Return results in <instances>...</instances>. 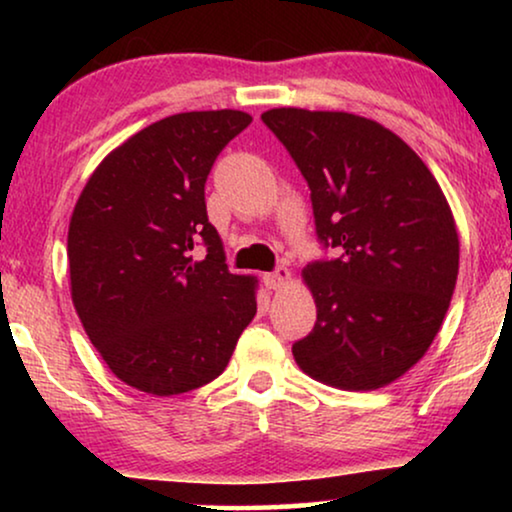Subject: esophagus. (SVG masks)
I'll return each instance as SVG.
<instances>
[{
    "label": "esophagus",
    "instance_id": "esophagus-1",
    "mask_svg": "<svg viewBox=\"0 0 512 512\" xmlns=\"http://www.w3.org/2000/svg\"><path fill=\"white\" fill-rule=\"evenodd\" d=\"M263 282H265V286H268V289H272V291L284 289V286L291 282V270H289V268H277L275 272H268V275L263 277Z\"/></svg>",
    "mask_w": 512,
    "mask_h": 512
}]
</instances>
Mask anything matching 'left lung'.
<instances>
[{"label": "left lung", "mask_w": 512, "mask_h": 512, "mask_svg": "<svg viewBox=\"0 0 512 512\" xmlns=\"http://www.w3.org/2000/svg\"><path fill=\"white\" fill-rule=\"evenodd\" d=\"M261 118L307 179L319 237L338 249L303 270L317 324L293 359L328 387H387L426 354L450 307V202L424 160L373 118L298 107Z\"/></svg>", "instance_id": "left-lung-1"}]
</instances>
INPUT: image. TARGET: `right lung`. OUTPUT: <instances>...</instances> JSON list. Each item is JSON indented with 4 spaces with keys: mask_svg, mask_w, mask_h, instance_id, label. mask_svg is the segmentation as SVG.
Here are the masks:
<instances>
[{
    "mask_svg": "<svg viewBox=\"0 0 512 512\" xmlns=\"http://www.w3.org/2000/svg\"><path fill=\"white\" fill-rule=\"evenodd\" d=\"M249 123L237 109L151 123L107 153L74 205V310L111 373L144 394L212 382L256 317L258 279L228 272L205 207L216 156ZM198 241L208 247L200 262Z\"/></svg>",
    "mask_w": 512,
    "mask_h": 512,
    "instance_id": "obj_1",
    "label": "right lung"
}]
</instances>
